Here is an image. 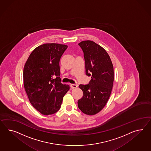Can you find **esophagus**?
Returning <instances> with one entry per match:
<instances>
[{"label":"esophagus","instance_id":"obj_1","mask_svg":"<svg viewBox=\"0 0 151 151\" xmlns=\"http://www.w3.org/2000/svg\"><path fill=\"white\" fill-rule=\"evenodd\" d=\"M70 87H71V88H77V87H78V85H76V84H71L70 85Z\"/></svg>","mask_w":151,"mask_h":151}]
</instances>
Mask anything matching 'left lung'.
I'll use <instances>...</instances> for the list:
<instances>
[{
  "label": "left lung",
  "instance_id": "1",
  "mask_svg": "<svg viewBox=\"0 0 151 151\" xmlns=\"http://www.w3.org/2000/svg\"><path fill=\"white\" fill-rule=\"evenodd\" d=\"M83 52L86 74L91 76L88 84L79 85L83 96L78 100L79 109L85 114L94 115L106 104L114 84V66L105 49L94 41L78 44Z\"/></svg>",
  "mask_w": 151,
  "mask_h": 151
}]
</instances>
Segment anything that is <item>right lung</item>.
<instances>
[{"instance_id":"obj_1","label":"right lung","mask_w":151,"mask_h":151,"mask_svg":"<svg viewBox=\"0 0 151 151\" xmlns=\"http://www.w3.org/2000/svg\"><path fill=\"white\" fill-rule=\"evenodd\" d=\"M68 48L65 45L45 44L35 48L23 69V82L31 104L41 114L59 110L69 85L61 83L59 60Z\"/></svg>"}]
</instances>
